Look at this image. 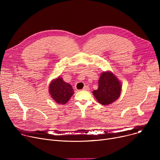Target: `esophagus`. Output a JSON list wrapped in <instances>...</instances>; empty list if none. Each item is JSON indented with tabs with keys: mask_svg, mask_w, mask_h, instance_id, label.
<instances>
[{
	"mask_svg": "<svg viewBox=\"0 0 160 160\" xmlns=\"http://www.w3.org/2000/svg\"><path fill=\"white\" fill-rule=\"evenodd\" d=\"M82 90H83V91H88V90H89V86H85L84 88H83Z\"/></svg>",
	"mask_w": 160,
	"mask_h": 160,
	"instance_id": "esophagus-1",
	"label": "esophagus"
}]
</instances>
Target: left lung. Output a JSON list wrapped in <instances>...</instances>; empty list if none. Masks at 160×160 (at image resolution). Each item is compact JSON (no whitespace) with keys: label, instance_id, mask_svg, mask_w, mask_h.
I'll return each instance as SVG.
<instances>
[{"label":"left lung","instance_id":"1","mask_svg":"<svg viewBox=\"0 0 160 160\" xmlns=\"http://www.w3.org/2000/svg\"><path fill=\"white\" fill-rule=\"evenodd\" d=\"M121 85L119 80L110 72H104L98 80V88L93 93L98 101L103 105L110 104L121 95Z\"/></svg>","mask_w":160,"mask_h":160}]
</instances>
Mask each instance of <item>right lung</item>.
<instances>
[{"mask_svg":"<svg viewBox=\"0 0 160 160\" xmlns=\"http://www.w3.org/2000/svg\"><path fill=\"white\" fill-rule=\"evenodd\" d=\"M49 93L52 98L58 104H66L74 93L72 86L58 77L49 86Z\"/></svg>","mask_w":160,"mask_h":160,"instance_id":"add662e5","label":"right lung"}]
</instances>
